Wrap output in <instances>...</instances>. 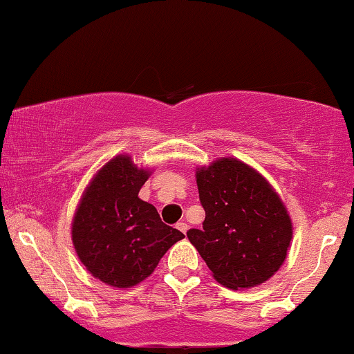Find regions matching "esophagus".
Listing matches in <instances>:
<instances>
[{"label": "esophagus", "mask_w": 354, "mask_h": 354, "mask_svg": "<svg viewBox=\"0 0 354 354\" xmlns=\"http://www.w3.org/2000/svg\"><path fill=\"white\" fill-rule=\"evenodd\" d=\"M177 230L178 232H182V234H187V230H189V225H187V223L185 222H178L177 223Z\"/></svg>", "instance_id": "34e87169"}]
</instances>
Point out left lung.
Returning <instances> with one entry per match:
<instances>
[{"label": "left lung", "mask_w": 354, "mask_h": 354, "mask_svg": "<svg viewBox=\"0 0 354 354\" xmlns=\"http://www.w3.org/2000/svg\"><path fill=\"white\" fill-rule=\"evenodd\" d=\"M205 210L202 230L187 232L212 277L230 290L253 288L280 270L293 239L283 201L259 170L220 157L195 170Z\"/></svg>", "instance_id": "1"}]
</instances>
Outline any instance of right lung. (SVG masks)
<instances>
[{"mask_svg": "<svg viewBox=\"0 0 354 354\" xmlns=\"http://www.w3.org/2000/svg\"><path fill=\"white\" fill-rule=\"evenodd\" d=\"M152 170L129 153L107 160L82 192L71 239L87 272L114 288H131L151 277L165 252L184 239L165 225L152 203L139 198Z\"/></svg>", "mask_w": 354, "mask_h": 354, "instance_id": "add662e5", "label": "right lung"}]
</instances>
